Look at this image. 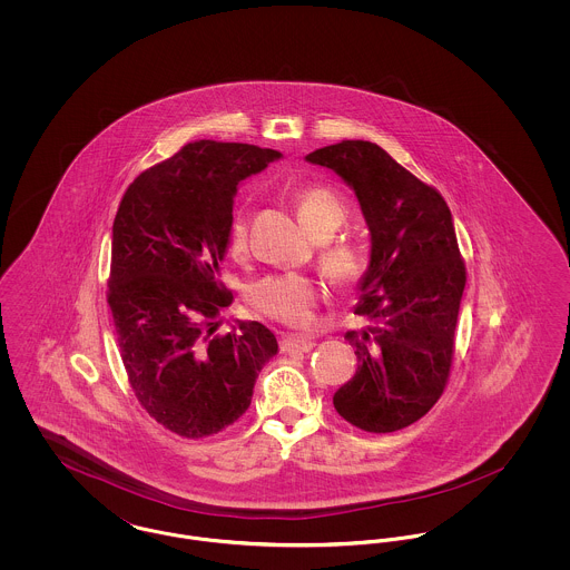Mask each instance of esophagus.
Wrapping results in <instances>:
<instances>
[{"mask_svg": "<svg viewBox=\"0 0 570 570\" xmlns=\"http://www.w3.org/2000/svg\"><path fill=\"white\" fill-rule=\"evenodd\" d=\"M316 346L314 337L309 335H286L279 340V351L282 353H307Z\"/></svg>", "mask_w": 570, "mask_h": 570, "instance_id": "obj_1", "label": "esophagus"}]
</instances>
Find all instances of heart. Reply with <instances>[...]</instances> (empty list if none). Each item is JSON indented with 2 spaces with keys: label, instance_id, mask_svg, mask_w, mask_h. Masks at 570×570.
<instances>
[{
  "label": "heart",
  "instance_id": "heart-1",
  "mask_svg": "<svg viewBox=\"0 0 570 570\" xmlns=\"http://www.w3.org/2000/svg\"><path fill=\"white\" fill-rule=\"evenodd\" d=\"M297 214L303 226L316 233H335L348 216L344 200L325 186H309L295 196ZM249 214L244 207L235 209L228 222V249L233 256H244L247 249ZM323 265L328 275L340 284H351L361 272L363 261L358 249L351 244H337L323 252ZM323 298V284L318 277L303 272L273 273L256 282L249 291V303L263 316L284 323L303 326L314 318V309Z\"/></svg>",
  "mask_w": 570,
  "mask_h": 570
}]
</instances>
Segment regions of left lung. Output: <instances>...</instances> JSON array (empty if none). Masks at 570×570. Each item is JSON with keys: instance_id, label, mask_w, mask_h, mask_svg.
Returning <instances> with one entry per match:
<instances>
[{"instance_id": "1", "label": "left lung", "mask_w": 570, "mask_h": 570, "mask_svg": "<svg viewBox=\"0 0 570 570\" xmlns=\"http://www.w3.org/2000/svg\"><path fill=\"white\" fill-rule=\"evenodd\" d=\"M305 160L353 188L372 233L354 307L370 325L344 335L358 367L333 406L363 432L404 430L432 410L451 374L465 286L451 209L376 142L342 140Z\"/></svg>"}]
</instances>
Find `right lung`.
Here are the masks:
<instances>
[{"instance_id": "right-lung-1", "label": "right lung", "mask_w": 570, "mask_h": 570, "mask_svg": "<svg viewBox=\"0 0 570 570\" xmlns=\"http://www.w3.org/2000/svg\"><path fill=\"white\" fill-rule=\"evenodd\" d=\"M279 156L194 140L140 173L119 203L107 293L117 344L136 400L173 434L196 440L233 425L277 354L261 323L216 328L233 303L219 269L237 186Z\"/></svg>"}]
</instances>
